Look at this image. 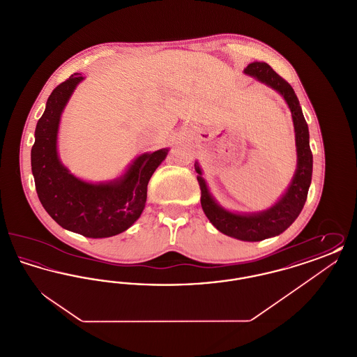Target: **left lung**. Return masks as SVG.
<instances>
[{
  "mask_svg": "<svg viewBox=\"0 0 357 357\" xmlns=\"http://www.w3.org/2000/svg\"><path fill=\"white\" fill-rule=\"evenodd\" d=\"M243 72L280 93L291 112L297 167L290 185L280 199L269 208L255 213H236L225 208L213 197L202 176V169L198 162H195L194 167L198 172L197 179L201 187V204L206 217L213 223V226L229 237L237 238L239 241L258 242L266 238L280 236L300 215L312 182L313 155L309 147L307 124L300 102L290 84L264 61L250 63Z\"/></svg>",
  "mask_w": 357,
  "mask_h": 357,
  "instance_id": "1",
  "label": "left lung"
}]
</instances>
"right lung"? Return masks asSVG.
I'll return each instance as SVG.
<instances>
[{"label":"right lung","mask_w":357,"mask_h":357,"mask_svg":"<svg viewBox=\"0 0 357 357\" xmlns=\"http://www.w3.org/2000/svg\"><path fill=\"white\" fill-rule=\"evenodd\" d=\"M85 77L75 73L57 85L37 121L31 153L38 199L66 230L88 238L118 236L135 223L144 210L147 185L169 149L136 156L124 172L107 182H86L67 169L57 153L60 120L69 99Z\"/></svg>","instance_id":"right-lung-1"}]
</instances>
